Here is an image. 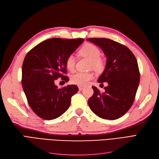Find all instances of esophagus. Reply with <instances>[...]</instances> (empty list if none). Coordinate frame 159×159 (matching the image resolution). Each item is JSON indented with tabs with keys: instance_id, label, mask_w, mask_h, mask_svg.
I'll return each mask as SVG.
<instances>
[{
	"instance_id": "esophagus-1",
	"label": "esophagus",
	"mask_w": 159,
	"mask_h": 159,
	"mask_svg": "<svg viewBox=\"0 0 159 159\" xmlns=\"http://www.w3.org/2000/svg\"><path fill=\"white\" fill-rule=\"evenodd\" d=\"M78 88H79L80 90H82V89H84V86H82V85H78Z\"/></svg>"
}]
</instances>
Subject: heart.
Listing matches in <instances>:
<instances>
[{
	"label": "heart",
	"mask_w": 159,
	"mask_h": 159,
	"mask_svg": "<svg viewBox=\"0 0 159 159\" xmlns=\"http://www.w3.org/2000/svg\"><path fill=\"white\" fill-rule=\"evenodd\" d=\"M80 54L90 60V68L96 70H101L104 67V61L100 57L101 51L98 48L92 44H85L79 51ZM65 64L67 69L72 71L75 66V58L73 54H70L66 57ZM94 78V74L92 72H78L71 76V82L79 85H84L89 81Z\"/></svg>",
	"instance_id": "obj_1"
}]
</instances>
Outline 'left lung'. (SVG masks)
<instances>
[{"label": "left lung", "mask_w": 159, "mask_h": 159, "mask_svg": "<svg viewBox=\"0 0 159 159\" xmlns=\"http://www.w3.org/2000/svg\"><path fill=\"white\" fill-rule=\"evenodd\" d=\"M99 46L107 57L106 66L98 82H107L104 92L93 86L88 100L91 110L98 117L115 120L122 117L134 102L140 81L135 56L127 46L107 38H88Z\"/></svg>", "instance_id": "8db88e82"}]
</instances>
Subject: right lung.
I'll return each instance as SVG.
<instances>
[{
    "label": "right lung",
    "instance_id": "1",
    "mask_svg": "<svg viewBox=\"0 0 159 159\" xmlns=\"http://www.w3.org/2000/svg\"><path fill=\"white\" fill-rule=\"evenodd\" d=\"M83 38H50L31 49L25 57L22 68V85L30 108L43 119H56L70 105L78 86L57 88L55 80L68 82L65 61L81 43Z\"/></svg>",
    "mask_w": 159,
    "mask_h": 159
}]
</instances>
